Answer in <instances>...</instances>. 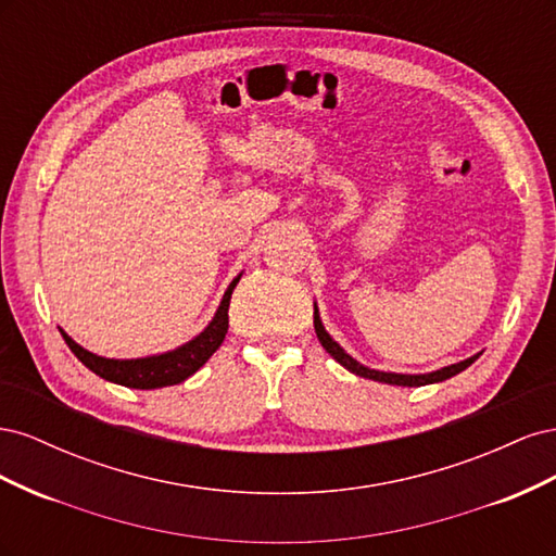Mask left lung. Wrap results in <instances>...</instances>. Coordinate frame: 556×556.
<instances>
[{"label": "left lung", "instance_id": "1", "mask_svg": "<svg viewBox=\"0 0 556 556\" xmlns=\"http://www.w3.org/2000/svg\"><path fill=\"white\" fill-rule=\"evenodd\" d=\"M313 325H315V333H317L319 343H323V348L329 352V355H331L336 362H339L341 366H345L348 371H352L355 376H359V378H368V380H376V382L403 384V387H419V384L441 382V380H447V378H452V376L462 374L464 368H468L470 364H473V362L478 359V355H476V357H468V359H464V362H459V364L445 366V368H441V371L425 374V376H401V374H382V371H371V368H366V366H362V364H357L355 359H352V357L348 355V352L331 339V336H329V333L325 331V327H323V319H319L317 308H315V313H313Z\"/></svg>", "mask_w": 556, "mask_h": 556}]
</instances>
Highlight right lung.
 <instances>
[{
  "label": "right lung",
  "instance_id": "obj_1",
  "mask_svg": "<svg viewBox=\"0 0 556 556\" xmlns=\"http://www.w3.org/2000/svg\"><path fill=\"white\" fill-rule=\"evenodd\" d=\"M239 278L227 288V292L223 296V304H220V308H217L213 323L204 331H201L194 341L185 343L182 348H178L174 352H166V355L146 357V359H123V362L106 359V357L92 355V352H88L86 348H80L62 329H60V333L74 355L99 378L125 384V387H134V390H157V387L178 384L185 378L197 374L199 368L208 362L213 352L223 345L225 333L229 329V301H231V292H233V288H237Z\"/></svg>",
  "mask_w": 556,
  "mask_h": 556
}]
</instances>
